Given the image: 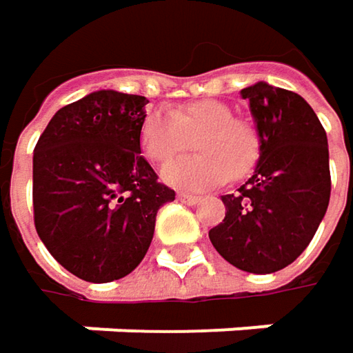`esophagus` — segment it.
<instances>
[{
  "instance_id": "1",
  "label": "esophagus",
  "mask_w": 353,
  "mask_h": 353,
  "mask_svg": "<svg viewBox=\"0 0 353 353\" xmlns=\"http://www.w3.org/2000/svg\"><path fill=\"white\" fill-rule=\"evenodd\" d=\"M176 196H179V201H183V203H187V205H194V203H199V201H201V196L190 194V192H179Z\"/></svg>"
}]
</instances>
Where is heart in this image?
Instances as JSON below:
<instances>
[{
  "label": "heart",
  "mask_w": 353,
  "mask_h": 353,
  "mask_svg": "<svg viewBox=\"0 0 353 353\" xmlns=\"http://www.w3.org/2000/svg\"><path fill=\"white\" fill-rule=\"evenodd\" d=\"M140 146L154 164H166L181 154L189 139L196 137L201 152L164 166L163 179L176 189H209L229 176L241 181L257 166L261 134L245 118L233 116L229 104L214 98H199L168 108H148L140 120Z\"/></svg>",
  "instance_id": "1"
}]
</instances>
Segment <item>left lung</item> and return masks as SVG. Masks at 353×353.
I'll use <instances>...</instances> for the list:
<instances>
[{
    "instance_id": "1",
    "label": "left lung",
    "mask_w": 353,
    "mask_h": 353,
    "mask_svg": "<svg viewBox=\"0 0 353 353\" xmlns=\"http://www.w3.org/2000/svg\"><path fill=\"white\" fill-rule=\"evenodd\" d=\"M261 134L255 174L223 194L225 219L209 231L223 259L249 273L291 265L314 239L330 205L325 130L295 92L265 82L241 90Z\"/></svg>"
}]
</instances>
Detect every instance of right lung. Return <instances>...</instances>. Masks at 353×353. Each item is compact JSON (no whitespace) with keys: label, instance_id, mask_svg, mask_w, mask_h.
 Returning a JSON list of instances; mask_svg holds the SVG:
<instances>
[{"label":"right lung","instance_id":"add662e5","mask_svg":"<svg viewBox=\"0 0 353 353\" xmlns=\"http://www.w3.org/2000/svg\"><path fill=\"white\" fill-rule=\"evenodd\" d=\"M148 100L92 92L60 108L34 148V225L72 275L108 283L144 259L157 213L174 201L140 157Z\"/></svg>","mask_w":353,"mask_h":353}]
</instances>
